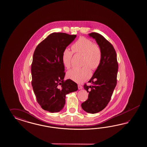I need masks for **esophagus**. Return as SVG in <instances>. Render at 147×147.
<instances>
[{"label": "esophagus", "instance_id": "obj_1", "mask_svg": "<svg viewBox=\"0 0 147 147\" xmlns=\"http://www.w3.org/2000/svg\"><path fill=\"white\" fill-rule=\"evenodd\" d=\"M82 86H81V85H78V88H79V89H82Z\"/></svg>", "mask_w": 147, "mask_h": 147}]
</instances>
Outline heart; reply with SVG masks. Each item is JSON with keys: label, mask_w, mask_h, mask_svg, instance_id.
Listing matches in <instances>:
<instances>
[{"label": "heart", "mask_w": 147, "mask_h": 147, "mask_svg": "<svg viewBox=\"0 0 147 147\" xmlns=\"http://www.w3.org/2000/svg\"><path fill=\"white\" fill-rule=\"evenodd\" d=\"M71 50L64 49L62 52V60L66 69L71 67V60L73 53L82 55L83 66L80 68H73L67 73L68 78L77 83H82L91 76V69L95 70L100 66L102 53L100 46L93 41L85 37H80L72 45Z\"/></svg>", "instance_id": "b5f03b06"}]
</instances>
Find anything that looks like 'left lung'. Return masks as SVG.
I'll return each instance as SVG.
<instances>
[{"instance_id":"left-lung-1","label":"left lung","mask_w":147,"mask_h":147,"mask_svg":"<svg viewBox=\"0 0 147 147\" xmlns=\"http://www.w3.org/2000/svg\"><path fill=\"white\" fill-rule=\"evenodd\" d=\"M89 36L100 46L102 57L100 66L88 81L91 85L84 86L89 95L81 107L88 113L95 114L102 111L111 100L117 84L118 62L115 50L111 42L96 32L89 33Z\"/></svg>"}]
</instances>
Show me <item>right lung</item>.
<instances>
[{
	"mask_svg": "<svg viewBox=\"0 0 147 147\" xmlns=\"http://www.w3.org/2000/svg\"><path fill=\"white\" fill-rule=\"evenodd\" d=\"M76 34L54 32L38 45L33 56L32 85L36 101L45 111L62 110L67 94L78 90L77 84L64 80L65 66L62 53L76 38Z\"/></svg>",
	"mask_w": 147,
	"mask_h": 147,
	"instance_id": "add662e5",
	"label": "right lung"
}]
</instances>
